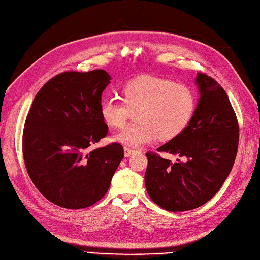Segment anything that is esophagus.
Segmentation results:
<instances>
[{"label": "esophagus", "instance_id": "34e87169", "mask_svg": "<svg viewBox=\"0 0 260 260\" xmlns=\"http://www.w3.org/2000/svg\"><path fill=\"white\" fill-rule=\"evenodd\" d=\"M135 152H136L135 149H131V148L124 147V156H125V157H130L131 155H134Z\"/></svg>", "mask_w": 260, "mask_h": 260}]
</instances>
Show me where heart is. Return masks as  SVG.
Segmentation results:
<instances>
[{
	"instance_id": "1",
	"label": "heart",
	"mask_w": 260,
	"mask_h": 260,
	"mask_svg": "<svg viewBox=\"0 0 260 260\" xmlns=\"http://www.w3.org/2000/svg\"><path fill=\"white\" fill-rule=\"evenodd\" d=\"M197 108L195 93L189 86L171 79L142 76L132 79L122 88V100L104 98L100 115L111 128H122L131 112L137 124L126 126L114 140L131 147L171 140L187 128Z\"/></svg>"
}]
</instances>
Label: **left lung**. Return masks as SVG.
Segmentation results:
<instances>
[{
  "label": "left lung",
  "instance_id": "1",
  "mask_svg": "<svg viewBox=\"0 0 260 260\" xmlns=\"http://www.w3.org/2000/svg\"><path fill=\"white\" fill-rule=\"evenodd\" d=\"M200 99L192 121L181 135L157 149L184 157L172 162L147 152L145 184L160 208L178 212L210 201L232 169L239 142V125L229 98L214 78L198 73Z\"/></svg>",
  "mask_w": 260,
  "mask_h": 260
}]
</instances>
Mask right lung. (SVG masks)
<instances>
[{
    "label": "right lung",
    "mask_w": 260,
    "mask_h": 260,
    "mask_svg": "<svg viewBox=\"0 0 260 260\" xmlns=\"http://www.w3.org/2000/svg\"><path fill=\"white\" fill-rule=\"evenodd\" d=\"M110 79L103 70L58 74L37 93L26 115L25 168L39 192L61 208L96 203L124 157L118 142L93 149L108 135L100 102Z\"/></svg>",
    "instance_id": "1"
}]
</instances>
